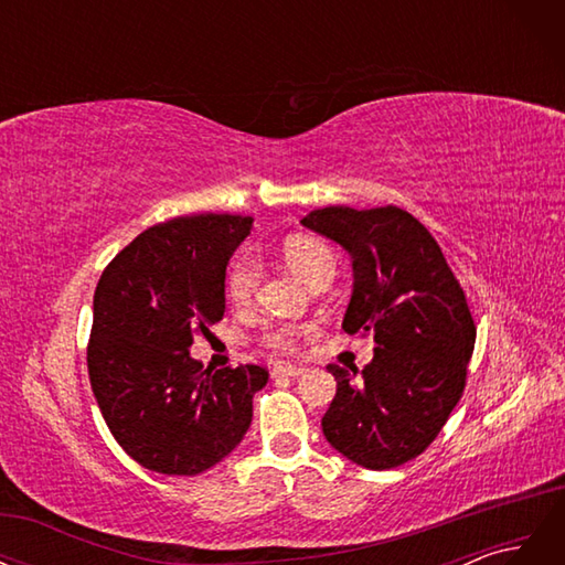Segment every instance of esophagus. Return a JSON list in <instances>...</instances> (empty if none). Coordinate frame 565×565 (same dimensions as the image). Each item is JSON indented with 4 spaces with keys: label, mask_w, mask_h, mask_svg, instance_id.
<instances>
[{
    "label": "esophagus",
    "mask_w": 565,
    "mask_h": 565,
    "mask_svg": "<svg viewBox=\"0 0 565 565\" xmlns=\"http://www.w3.org/2000/svg\"><path fill=\"white\" fill-rule=\"evenodd\" d=\"M306 372V367H297V365H276L273 367V377H301V374Z\"/></svg>",
    "instance_id": "esophagus-1"
}]
</instances>
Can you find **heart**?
I'll list each match as a JSON object with an SVG mask.
<instances>
[{
	"mask_svg": "<svg viewBox=\"0 0 565 565\" xmlns=\"http://www.w3.org/2000/svg\"><path fill=\"white\" fill-rule=\"evenodd\" d=\"M282 259L297 276L309 282L320 270L334 268V256L328 245H322L313 237L292 235L282 243ZM262 278V264L252 252L237 254L226 273V295L235 306H247L256 292V285ZM311 332V324H270L262 334V344L276 353H292L297 341Z\"/></svg>",
	"mask_w": 565,
	"mask_h": 565,
	"instance_id": "b5f03b06",
	"label": "heart"
}]
</instances>
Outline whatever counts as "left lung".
I'll return each instance as SVG.
<instances>
[{"label": "left lung", "instance_id": "1", "mask_svg": "<svg viewBox=\"0 0 565 565\" xmlns=\"http://www.w3.org/2000/svg\"><path fill=\"white\" fill-rule=\"evenodd\" d=\"M301 224L351 254L353 295L341 328L377 344L363 372L328 365L337 396L322 434L365 469L401 467L431 446L465 391L476 341L465 289L434 235L393 204H332Z\"/></svg>", "mask_w": 565, "mask_h": 565}]
</instances>
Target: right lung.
Returning a JSON list of instances; mask_svg holds the SVG:
<instances>
[{"mask_svg":"<svg viewBox=\"0 0 565 565\" xmlns=\"http://www.w3.org/2000/svg\"><path fill=\"white\" fill-rule=\"evenodd\" d=\"M252 216H177L143 231L106 266L94 292L89 380L110 434L141 467L195 476L233 452L252 424L259 365L212 372L195 334L226 311V266Z\"/></svg>","mask_w":565,"mask_h":565,"instance_id":"add662e5","label":"right lung"}]
</instances>
